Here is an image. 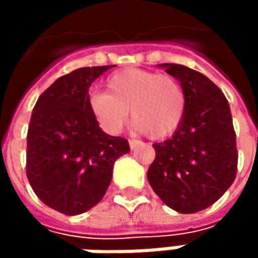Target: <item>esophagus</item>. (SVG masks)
I'll return each mask as SVG.
<instances>
[{"instance_id":"obj_1","label":"esophagus","mask_w":258,"mask_h":258,"mask_svg":"<svg viewBox=\"0 0 258 258\" xmlns=\"http://www.w3.org/2000/svg\"><path fill=\"white\" fill-rule=\"evenodd\" d=\"M128 143H130V148H131V149H136V148L139 146V143H140V142H139V140H134V139H131V140H128Z\"/></svg>"}]
</instances>
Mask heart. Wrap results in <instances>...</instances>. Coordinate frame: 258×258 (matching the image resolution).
Wrapping results in <instances>:
<instances>
[{"label":"heart","instance_id":"heart-1","mask_svg":"<svg viewBox=\"0 0 258 258\" xmlns=\"http://www.w3.org/2000/svg\"><path fill=\"white\" fill-rule=\"evenodd\" d=\"M89 110L107 134H118L128 121L134 130L163 139L178 128L185 112V92L172 76L140 69H124L106 80V92L88 97Z\"/></svg>","mask_w":258,"mask_h":258}]
</instances>
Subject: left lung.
Instances as JSON below:
<instances>
[{
    "instance_id": "obj_1",
    "label": "left lung",
    "mask_w": 258,
    "mask_h": 258,
    "mask_svg": "<svg viewBox=\"0 0 258 258\" xmlns=\"http://www.w3.org/2000/svg\"><path fill=\"white\" fill-rule=\"evenodd\" d=\"M185 92L182 121L167 140L154 143L148 180L173 211L194 214L214 205L233 183L236 134L227 98L205 75L180 64H160Z\"/></svg>"
}]
</instances>
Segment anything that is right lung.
Here are the masks:
<instances>
[{
  "label": "right lung",
  "instance_id": "add662e5",
  "mask_svg": "<svg viewBox=\"0 0 258 258\" xmlns=\"http://www.w3.org/2000/svg\"><path fill=\"white\" fill-rule=\"evenodd\" d=\"M110 67H83L56 79L31 115L26 176L37 197L64 215L94 208L110 185L115 161L130 152L128 142L106 134L88 106L89 86Z\"/></svg>",
  "mask_w": 258,
  "mask_h": 258
}]
</instances>
